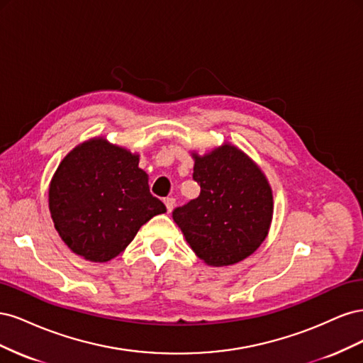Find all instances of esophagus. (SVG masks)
<instances>
[{"label":"esophagus","instance_id":"34e87169","mask_svg":"<svg viewBox=\"0 0 363 363\" xmlns=\"http://www.w3.org/2000/svg\"><path fill=\"white\" fill-rule=\"evenodd\" d=\"M163 203H164V206H167V211L168 212H171L172 208H174V206H175V200L172 199V196H168V199H164Z\"/></svg>","mask_w":363,"mask_h":363}]
</instances>
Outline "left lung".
I'll return each instance as SVG.
<instances>
[{
  "label": "left lung",
  "instance_id": "8db88e82",
  "mask_svg": "<svg viewBox=\"0 0 363 363\" xmlns=\"http://www.w3.org/2000/svg\"><path fill=\"white\" fill-rule=\"evenodd\" d=\"M192 179L201 192L172 212L188 244L207 265L244 260L265 240L272 192L265 175L233 145L195 156Z\"/></svg>",
  "mask_w": 363,
  "mask_h": 363
}]
</instances>
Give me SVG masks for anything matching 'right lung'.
<instances>
[{
    "instance_id": "add662e5",
    "label": "right lung",
    "mask_w": 363,
    "mask_h": 363,
    "mask_svg": "<svg viewBox=\"0 0 363 363\" xmlns=\"http://www.w3.org/2000/svg\"><path fill=\"white\" fill-rule=\"evenodd\" d=\"M139 156L94 139L63 159L50 186V212L63 242L92 262L118 256L152 216L167 212L152 196Z\"/></svg>"
}]
</instances>
